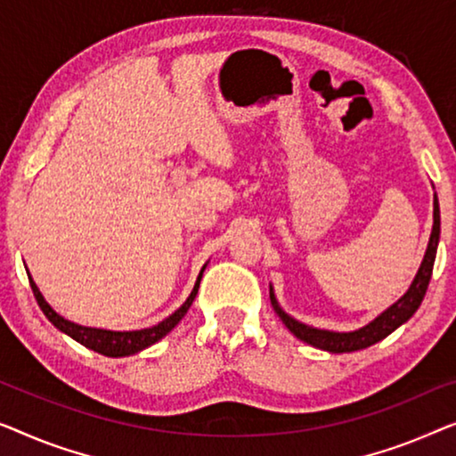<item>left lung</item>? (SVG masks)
<instances>
[{"label":"left lung","instance_id":"obj_1","mask_svg":"<svg viewBox=\"0 0 456 456\" xmlns=\"http://www.w3.org/2000/svg\"><path fill=\"white\" fill-rule=\"evenodd\" d=\"M438 240H440V207L438 198L434 194V227L432 235H429L426 256H423V262L419 266L418 274H415L411 287H409L407 293L403 295L399 301H395L388 310H384L380 316L371 320L370 324H365L363 329L354 330V332H332V330H320L314 329V326H307L304 322H297V320L291 318L289 314L283 312V307L279 305L277 297H274V291L271 287V304L277 312V316L283 320V324L289 329L299 341H304L312 347H318L322 351H330V354H351V351H359L370 347L382 338H387L390 332L399 329L401 324H405L409 318L418 312L421 305L423 295L428 291L429 279H432L434 271V260H436V249H438Z\"/></svg>","mask_w":456,"mask_h":456}]
</instances>
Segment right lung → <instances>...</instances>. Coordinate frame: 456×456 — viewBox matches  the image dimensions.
Here are the masks:
<instances>
[{
  "label": "right lung",
  "mask_w": 456,
  "mask_h": 456,
  "mask_svg": "<svg viewBox=\"0 0 456 456\" xmlns=\"http://www.w3.org/2000/svg\"><path fill=\"white\" fill-rule=\"evenodd\" d=\"M207 265L202 266L200 274H198V281L194 285V289H191L190 297L183 301V305L179 307L171 314L169 318H165L163 322H159L155 326H151V329H142V330H102V329H91V326H80V324H74L66 320L63 316H60L53 307H51L45 297L38 291L37 283L33 281V277L28 274V281H30V287H33V293H35V299L38 307H41L45 316L51 324L55 326V329H60L61 332H66L68 337H72L74 341H78L80 345H85V347L97 351L101 355H107V357H126V355H134L138 354V351H142L146 347H151V345H155L157 341H161V338L167 335V332H171L175 326L179 324V320H182L185 314H188L191 301L196 299V293H198V287H200V279H202V273Z\"/></svg>",
  "instance_id": "1"
}]
</instances>
